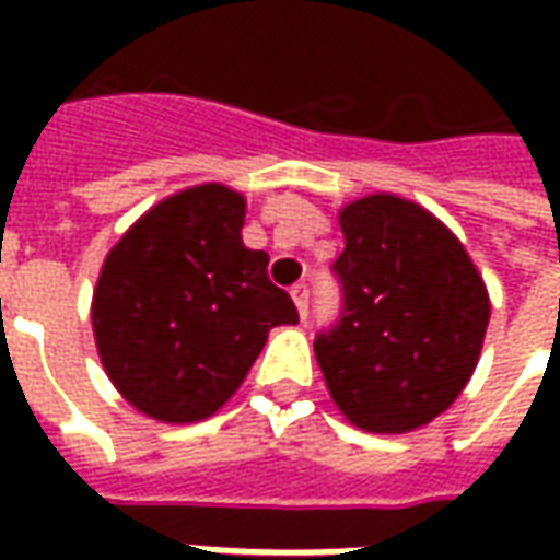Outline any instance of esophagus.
Returning <instances> with one entry per match:
<instances>
[{"label": "esophagus", "instance_id": "obj_1", "mask_svg": "<svg viewBox=\"0 0 560 560\" xmlns=\"http://www.w3.org/2000/svg\"><path fill=\"white\" fill-rule=\"evenodd\" d=\"M290 295L292 302H295V308H299V317L305 320V317H308V287H305V283H295L290 290Z\"/></svg>", "mask_w": 560, "mask_h": 560}]
</instances>
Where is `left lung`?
<instances>
[{"label":"left lung","mask_w":560,"mask_h":560,"mask_svg":"<svg viewBox=\"0 0 560 560\" xmlns=\"http://www.w3.org/2000/svg\"><path fill=\"white\" fill-rule=\"evenodd\" d=\"M342 317L314 339L330 398L368 433H411L462 396L489 292L462 240L423 205L371 192L339 208Z\"/></svg>","instance_id":"obj_1"}]
</instances>
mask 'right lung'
<instances>
[{
	"instance_id": "right-lung-1",
	"label": "right lung",
	"mask_w": 560,
	"mask_h": 560,
	"mask_svg": "<svg viewBox=\"0 0 560 560\" xmlns=\"http://www.w3.org/2000/svg\"><path fill=\"white\" fill-rule=\"evenodd\" d=\"M243 192L199 184L152 205L105 255L93 336L108 380L145 418H211L270 330L299 324L290 295L268 280V252L243 243Z\"/></svg>"
}]
</instances>
